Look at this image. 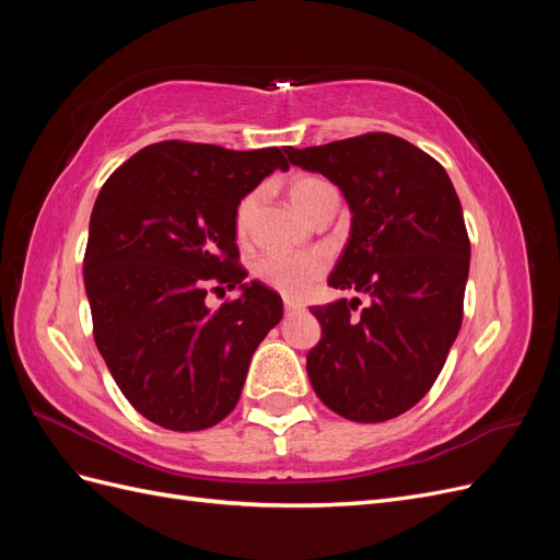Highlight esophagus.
<instances>
[{"label": "esophagus", "instance_id": "34e87169", "mask_svg": "<svg viewBox=\"0 0 560 560\" xmlns=\"http://www.w3.org/2000/svg\"><path fill=\"white\" fill-rule=\"evenodd\" d=\"M303 306H301V303H296V301H290V299H287L284 301V315H292V313H299Z\"/></svg>", "mask_w": 560, "mask_h": 560}]
</instances>
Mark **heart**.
Here are the masks:
<instances>
[{
    "instance_id": "heart-1",
    "label": "heart",
    "mask_w": 560,
    "mask_h": 560,
    "mask_svg": "<svg viewBox=\"0 0 560 560\" xmlns=\"http://www.w3.org/2000/svg\"><path fill=\"white\" fill-rule=\"evenodd\" d=\"M290 198L301 214L311 217L322 202L329 196H336V189L322 177L315 175H299L287 186ZM259 194H247L238 208H235L233 229L238 238H245L252 217L257 212ZM327 259L322 254H264L254 261V276H257L270 290L280 292L282 296L301 299L306 296L317 280L325 276Z\"/></svg>"
}]
</instances>
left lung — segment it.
Masks as SVG:
<instances>
[{
  "instance_id": "obj_1",
  "label": "left lung",
  "mask_w": 560,
  "mask_h": 560,
  "mask_svg": "<svg viewBox=\"0 0 560 560\" xmlns=\"http://www.w3.org/2000/svg\"><path fill=\"white\" fill-rule=\"evenodd\" d=\"M290 163L325 175L352 212L329 287L366 294L313 306L322 338L308 378L329 409L354 422L409 411L434 385L463 325L469 238L451 177L389 132L287 147Z\"/></svg>"
}]
</instances>
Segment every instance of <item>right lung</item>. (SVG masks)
I'll use <instances>...</instances> for the list:
<instances>
[{"instance_id": "1", "label": "right lung", "mask_w": 560, "mask_h": 560, "mask_svg": "<svg viewBox=\"0 0 560 560\" xmlns=\"http://www.w3.org/2000/svg\"><path fill=\"white\" fill-rule=\"evenodd\" d=\"M287 167L278 147L167 140L140 149L97 194L83 257L95 346L135 411L165 430L224 420L254 350L282 319V299L245 282L233 217ZM210 285L242 296L210 312Z\"/></svg>"}]
</instances>
